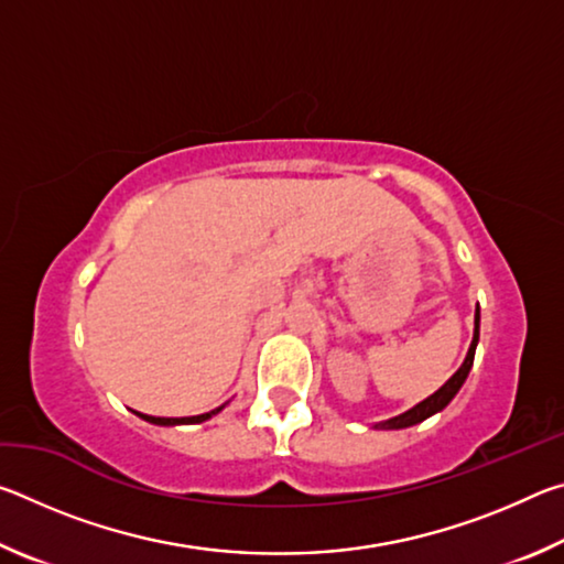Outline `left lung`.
<instances>
[{
	"instance_id": "obj_1",
	"label": "left lung",
	"mask_w": 564,
	"mask_h": 564,
	"mask_svg": "<svg viewBox=\"0 0 564 564\" xmlns=\"http://www.w3.org/2000/svg\"><path fill=\"white\" fill-rule=\"evenodd\" d=\"M477 340H480V305H477V308H475L473 343H470V348H467V356H465V360H463V366L457 368L455 373L445 380V386L437 388L433 395H427L425 400H420L417 405L405 410V413H400V415H395V417H388V420H380V423H376L373 427H378V431H403V427L417 425V423H423V420H427L431 415L441 413V410L457 395V390L463 388L467 373H470L473 360H475Z\"/></svg>"
}]
</instances>
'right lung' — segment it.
<instances>
[{
	"instance_id": "1",
	"label": "right lung",
	"mask_w": 564,
	"mask_h": 564,
	"mask_svg": "<svg viewBox=\"0 0 564 564\" xmlns=\"http://www.w3.org/2000/svg\"><path fill=\"white\" fill-rule=\"evenodd\" d=\"M226 405H228V403L218 405L216 410H208V413H202V415H191V417H154V415L137 413V410H133V413H137L141 420H147V423H151V425H164V427H169V425H196V423H206V420H212L214 415L221 413V410H224Z\"/></svg>"
}]
</instances>
